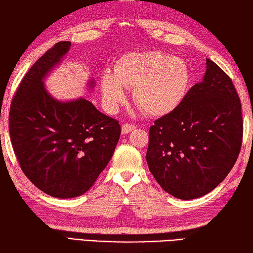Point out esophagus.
Listing matches in <instances>:
<instances>
[{
	"mask_svg": "<svg viewBox=\"0 0 253 253\" xmlns=\"http://www.w3.org/2000/svg\"><path fill=\"white\" fill-rule=\"evenodd\" d=\"M135 128H136V126L132 125V124H124L122 127V131H123V134H128V132L134 130Z\"/></svg>",
	"mask_w": 253,
	"mask_h": 253,
	"instance_id": "obj_1",
	"label": "esophagus"
}]
</instances>
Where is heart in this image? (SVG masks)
<instances>
[{
	"label": "heart",
	"instance_id": "obj_1",
	"mask_svg": "<svg viewBox=\"0 0 253 253\" xmlns=\"http://www.w3.org/2000/svg\"><path fill=\"white\" fill-rule=\"evenodd\" d=\"M190 84V71L182 59L162 51L129 53L117 60L114 71L101 76L106 108L115 113L134 89V101L148 116H164L181 104Z\"/></svg>",
	"mask_w": 253,
	"mask_h": 253
}]
</instances>
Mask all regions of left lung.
Segmentation results:
<instances>
[{
  "instance_id": "obj_1",
  "label": "left lung",
  "mask_w": 253,
  "mask_h": 253,
  "mask_svg": "<svg viewBox=\"0 0 253 253\" xmlns=\"http://www.w3.org/2000/svg\"><path fill=\"white\" fill-rule=\"evenodd\" d=\"M241 101L230 77L207 59L203 81L149 128L146 161L163 190L181 200L208 194L226 177L242 145Z\"/></svg>"
}]
</instances>
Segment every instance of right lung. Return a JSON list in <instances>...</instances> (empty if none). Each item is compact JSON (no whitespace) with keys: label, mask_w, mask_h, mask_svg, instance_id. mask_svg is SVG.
I'll use <instances>...</instances> for the list:
<instances>
[{"label":"right lung","mask_w":253,"mask_h":253,"mask_svg":"<svg viewBox=\"0 0 253 253\" xmlns=\"http://www.w3.org/2000/svg\"><path fill=\"white\" fill-rule=\"evenodd\" d=\"M70 45L69 41L58 42L30 68L8 114L11 143L21 169L39 190L59 199L80 196L95 184L122 132L118 121L90 101L62 102L46 92L43 78Z\"/></svg>","instance_id":"add662e5"}]
</instances>
